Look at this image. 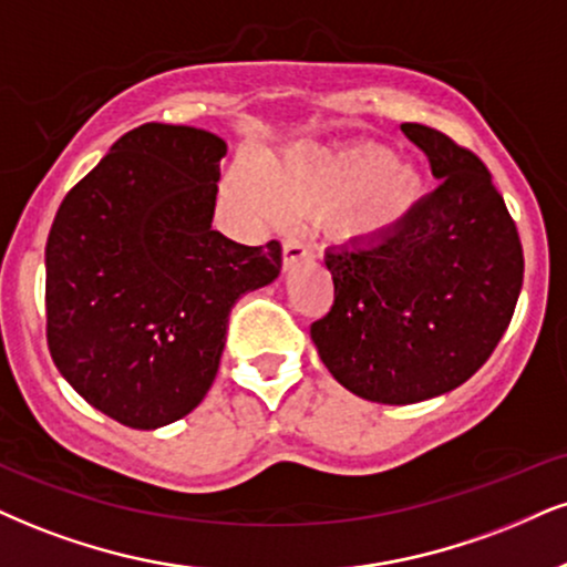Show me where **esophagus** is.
Instances as JSON below:
<instances>
[{
    "label": "esophagus",
    "mask_w": 567,
    "mask_h": 567,
    "mask_svg": "<svg viewBox=\"0 0 567 567\" xmlns=\"http://www.w3.org/2000/svg\"><path fill=\"white\" fill-rule=\"evenodd\" d=\"M307 257H310V249H307L302 241H299V239H286L284 241V268L286 270L297 268L299 262L307 260Z\"/></svg>",
    "instance_id": "obj_1"
}]
</instances>
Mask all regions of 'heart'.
<instances>
[{
  "mask_svg": "<svg viewBox=\"0 0 567 567\" xmlns=\"http://www.w3.org/2000/svg\"><path fill=\"white\" fill-rule=\"evenodd\" d=\"M230 194L260 218L337 209L341 239H373L408 218L423 194V176L383 144L362 142L341 150L299 146L268 159L260 176L239 173Z\"/></svg>",
  "mask_w": 567,
  "mask_h": 567,
  "instance_id": "heart-1",
  "label": "heart"
}]
</instances>
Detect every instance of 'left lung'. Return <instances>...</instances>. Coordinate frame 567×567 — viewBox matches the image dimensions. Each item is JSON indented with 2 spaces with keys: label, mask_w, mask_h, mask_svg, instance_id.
<instances>
[{
  "label": "left lung",
  "mask_w": 567,
  "mask_h": 567,
  "mask_svg": "<svg viewBox=\"0 0 567 567\" xmlns=\"http://www.w3.org/2000/svg\"><path fill=\"white\" fill-rule=\"evenodd\" d=\"M404 136L439 181L400 226L326 251L333 307L310 326L341 386L412 404L471 379L507 331L523 286V247L486 165L421 123Z\"/></svg>",
  "instance_id": "8db88e82"
}]
</instances>
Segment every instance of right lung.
I'll return each mask as SVG.
<instances>
[{
    "label": "right lung",
    "instance_id": "right-lung-1",
    "mask_svg": "<svg viewBox=\"0 0 567 567\" xmlns=\"http://www.w3.org/2000/svg\"><path fill=\"white\" fill-rule=\"evenodd\" d=\"M226 142L144 123L68 192L47 239V341L70 386L113 421L155 431L218 373L230 307L281 272V244L213 228Z\"/></svg>",
    "mask_w": 567,
    "mask_h": 567
}]
</instances>
